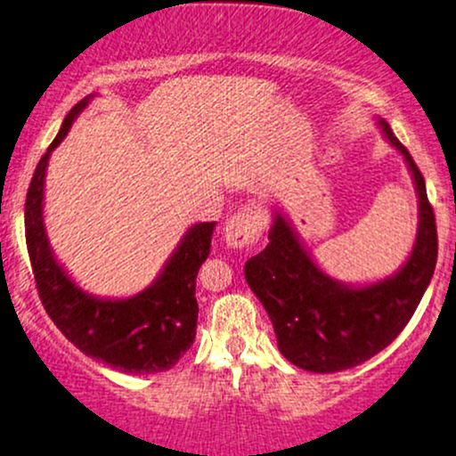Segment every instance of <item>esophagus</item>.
Returning <instances> with one entry per match:
<instances>
[{
  "label": "esophagus",
  "mask_w": 456,
  "mask_h": 456,
  "mask_svg": "<svg viewBox=\"0 0 456 456\" xmlns=\"http://www.w3.org/2000/svg\"><path fill=\"white\" fill-rule=\"evenodd\" d=\"M265 229V218L255 206H246L224 224V242L229 248H253L259 244Z\"/></svg>",
  "instance_id": "1"
}]
</instances>
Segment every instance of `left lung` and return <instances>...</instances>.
Wrapping results in <instances>:
<instances>
[{
	"instance_id": "8db88e82",
	"label": "left lung",
	"mask_w": 456,
	"mask_h": 456,
	"mask_svg": "<svg viewBox=\"0 0 456 456\" xmlns=\"http://www.w3.org/2000/svg\"><path fill=\"white\" fill-rule=\"evenodd\" d=\"M381 133L403 154L418 195L416 242L401 270L370 285H345L313 261L289 221L276 210L270 244L244 265L268 311L281 354L311 373L354 369L386 349L420 305L437 261V229L425 177L386 119Z\"/></svg>"
}]
</instances>
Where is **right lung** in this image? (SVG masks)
<instances>
[{"label":"right lung","instance_id":"right-lung-1","mask_svg":"<svg viewBox=\"0 0 456 456\" xmlns=\"http://www.w3.org/2000/svg\"><path fill=\"white\" fill-rule=\"evenodd\" d=\"M94 98L70 109L60 133L36 167L25 199V240L45 311L75 347L122 373L169 370L191 349L197 334V272L210 255L216 223L192 224L156 281L137 296L111 300L83 291L57 264L46 238L43 199L49 156L64 141L77 115Z\"/></svg>","mask_w":456,"mask_h":456}]
</instances>
